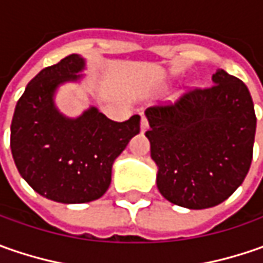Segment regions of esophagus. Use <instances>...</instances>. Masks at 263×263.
<instances>
[{
	"mask_svg": "<svg viewBox=\"0 0 263 263\" xmlns=\"http://www.w3.org/2000/svg\"><path fill=\"white\" fill-rule=\"evenodd\" d=\"M147 127H149L147 118L146 117H142V120H140V130H142V132H146Z\"/></svg>",
	"mask_w": 263,
	"mask_h": 263,
	"instance_id": "obj_1",
	"label": "esophagus"
}]
</instances>
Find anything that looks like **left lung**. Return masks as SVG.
Here are the masks:
<instances>
[{"instance_id": "obj_1", "label": "left lung", "mask_w": 263, "mask_h": 263, "mask_svg": "<svg viewBox=\"0 0 263 263\" xmlns=\"http://www.w3.org/2000/svg\"><path fill=\"white\" fill-rule=\"evenodd\" d=\"M212 82L187 90L174 104L145 111L158 190L189 209L228 199L248 176L253 157L256 116L248 86L224 70Z\"/></svg>"}]
</instances>
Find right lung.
Instances as JSON below:
<instances>
[{"instance_id":"1","label":"right lung","mask_w":263,"mask_h":263,"mask_svg":"<svg viewBox=\"0 0 263 263\" xmlns=\"http://www.w3.org/2000/svg\"><path fill=\"white\" fill-rule=\"evenodd\" d=\"M85 60L77 54L46 67L26 86L11 121L10 146L20 176L39 195L60 203H86L111 184L116 158L140 132V117L117 123L95 106L77 118L54 104L57 87L77 80Z\"/></svg>"}]
</instances>
